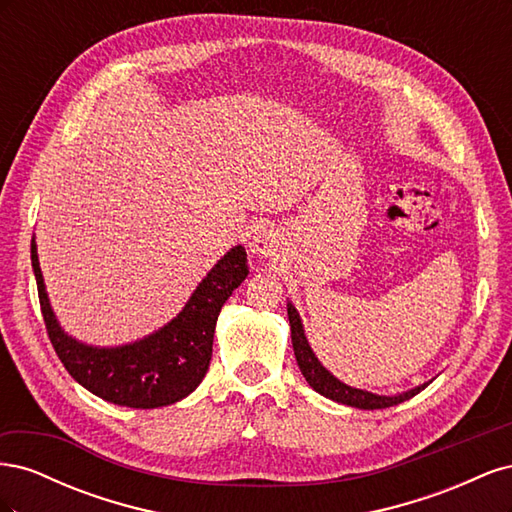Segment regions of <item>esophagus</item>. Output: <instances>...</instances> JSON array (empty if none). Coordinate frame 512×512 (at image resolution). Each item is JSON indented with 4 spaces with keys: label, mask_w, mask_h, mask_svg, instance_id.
I'll return each instance as SVG.
<instances>
[{
    "label": "esophagus",
    "mask_w": 512,
    "mask_h": 512,
    "mask_svg": "<svg viewBox=\"0 0 512 512\" xmlns=\"http://www.w3.org/2000/svg\"><path fill=\"white\" fill-rule=\"evenodd\" d=\"M277 245H280V241H277L275 232L269 228H260L250 241V252L256 258H271L277 252Z\"/></svg>",
    "instance_id": "obj_1"
}]
</instances>
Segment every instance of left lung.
Instances as JSON below:
<instances>
[{"label": "left lung", "instance_id": "8db88e82", "mask_svg": "<svg viewBox=\"0 0 512 512\" xmlns=\"http://www.w3.org/2000/svg\"><path fill=\"white\" fill-rule=\"evenodd\" d=\"M288 320H290V335H292L294 356H297V365L301 369L303 378L307 380V384L312 386L316 393H320L322 397H327L331 401H337V404L359 408V410H382V408L397 406V404H401V401H406V399L418 395L431 384V380H429V382L414 386V389H410V391L395 393V395H380V393H371V391H365V389H356V386H350L339 378H335L331 371L318 361L316 352L312 350V346H309V342H307L303 320L297 312V307L292 305V301H288Z\"/></svg>", "mask_w": 512, "mask_h": 512}]
</instances>
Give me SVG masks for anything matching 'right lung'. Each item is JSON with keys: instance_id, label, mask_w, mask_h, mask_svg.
<instances>
[{"instance_id": "add662e5", "label": "right lung", "mask_w": 512, "mask_h": 512, "mask_svg": "<svg viewBox=\"0 0 512 512\" xmlns=\"http://www.w3.org/2000/svg\"><path fill=\"white\" fill-rule=\"evenodd\" d=\"M32 267L46 331L68 374L108 404L141 410L177 404L196 391L209 369L220 309L250 273L243 245L230 247L164 327L136 342L94 346L68 335L59 324L44 286L36 237Z\"/></svg>"}]
</instances>
